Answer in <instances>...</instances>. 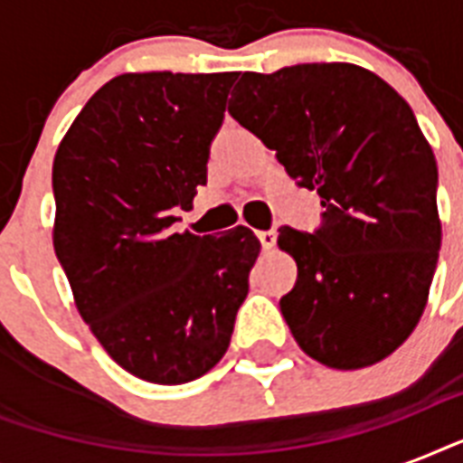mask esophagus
<instances>
[{
  "label": "esophagus",
  "instance_id": "34e87169",
  "mask_svg": "<svg viewBox=\"0 0 463 463\" xmlns=\"http://www.w3.org/2000/svg\"><path fill=\"white\" fill-rule=\"evenodd\" d=\"M257 238H260L261 247H264L267 252L276 245V232L274 231H260V232H257Z\"/></svg>",
  "mask_w": 463,
  "mask_h": 463
}]
</instances>
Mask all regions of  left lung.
Wrapping results in <instances>:
<instances>
[{
    "instance_id": "8db88e82",
    "label": "left lung",
    "mask_w": 463,
    "mask_h": 463,
    "mask_svg": "<svg viewBox=\"0 0 463 463\" xmlns=\"http://www.w3.org/2000/svg\"><path fill=\"white\" fill-rule=\"evenodd\" d=\"M228 112L322 196L315 232L279 231L298 264L281 298L298 345L336 370L392 355L423 315L442 242L438 163L411 105L373 71L324 61L245 71Z\"/></svg>"
}]
</instances>
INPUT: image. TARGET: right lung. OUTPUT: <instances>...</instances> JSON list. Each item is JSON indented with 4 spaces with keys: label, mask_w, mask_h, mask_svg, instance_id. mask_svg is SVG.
I'll list each match as a JSON object with an SVG mask.
<instances>
[{
    "label": "right lung",
    "mask_w": 463,
    "mask_h": 463,
    "mask_svg": "<svg viewBox=\"0 0 463 463\" xmlns=\"http://www.w3.org/2000/svg\"><path fill=\"white\" fill-rule=\"evenodd\" d=\"M238 71L122 74L83 105L52 165L54 252L119 367L154 384L202 377L231 345L260 240L175 232L206 184Z\"/></svg>",
    "instance_id": "add662e5"
}]
</instances>
